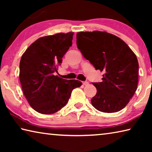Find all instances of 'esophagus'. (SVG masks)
<instances>
[{
    "instance_id": "esophagus-1",
    "label": "esophagus",
    "mask_w": 152,
    "mask_h": 152,
    "mask_svg": "<svg viewBox=\"0 0 152 152\" xmlns=\"http://www.w3.org/2000/svg\"><path fill=\"white\" fill-rule=\"evenodd\" d=\"M82 84H83V85H84V86H88V84H89L88 82H87V81H84V82H82Z\"/></svg>"
}]
</instances>
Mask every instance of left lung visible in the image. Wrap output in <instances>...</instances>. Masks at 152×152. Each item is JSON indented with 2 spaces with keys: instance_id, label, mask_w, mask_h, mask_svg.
I'll return each instance as SVG.
<instances>
[{
  "instance_id": "obj_1",
  "label": "left lung",
  "mask_w": 152,
  "mask_h": 152,
  "mask_svg": "<svg viewBox=\"0 0 152 152\" xmlns=\"http://www.w3.org/2000/svg\"><path fill=\"white\" fill-rule=\"evenodd\" d=\"M76 39L84 57L104 73L101 82L92 83L97 90L91 99L92 106L103 113L122 110L137 90L139 64L135 54L121 39L105 31H80Z\"/></svg>"
}]
</instances>
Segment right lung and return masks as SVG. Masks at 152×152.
Wrapping results in <instances>:
<instances>
[{
	"label": "right lung",
	"mask_w": 152,
	"mask_h": 152,
	"mask_svg": "<svg viewBox=\"0 0 152 152\" xmlns=\"http://www.w3.org/2000/svg\"><path fill=\"white\" fill-rule=\"evenodd\" d=\"M74 33H60L40 37L23 54L19 80L28 102L42 114H53L68 102L72 91L82 85L77 80L55 76L62 58L72 45Z\"/></svg>",
	"instance_id": "right-lung-1"
}]
</instances>
